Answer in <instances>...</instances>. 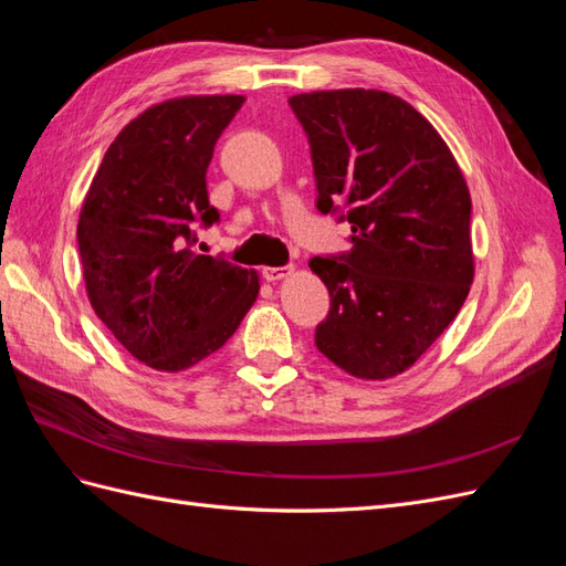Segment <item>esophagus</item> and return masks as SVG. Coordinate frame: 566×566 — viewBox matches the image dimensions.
<instances>
[{
	"mask_svg": "<svg viewBox=\"0 0 566 566\" xmlns=\"http://www.w3.org/2000/svg\"><path fill=\"white\" fill-rule=\"evenodd\" d=\"M290 271H293V266H264V269H262V276H264L269 283H276V281L290 276Z\"/></svg>",
	"mask_w": 566,
	"mask_h": 566,
	"instance_id": "1",
	"label": "esophagus"
}]
</instances>
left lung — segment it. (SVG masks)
Listing matches in <instances>:
<instances>
[{
	"mask_svg": "<svg viewBox=\"0 0 566 566\" xmlns=\"http://www.w3.org/2000/svg\"><path fill=\"white\" fill-rule=\"evenodd\" d=\"M312 146L316 208L352 224V250L314 256L331 293L316 347L345 373L387 380L449 328L474 279L472 200L447 142L403 98L328 90L287 98Z\"/></svg>",
	"mask_w": 566,
	"mask_h": 566,
	"instance_id": "1",
	"label": "left lung"
}]
</instances>
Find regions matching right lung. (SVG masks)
<instances>
[{"label":"right lung","instance_id":"1","mask_svg":"<svg viewBox=\"0 0 566 566\" xmlns=\"http://www.w3.org/2000/svg\"><path fill=\"white\" fill-rule=\"evenodd\" d=\"M243 96H179L115 136L84 196L77 248L96 316L142 364L179 373L214 354L260 295V273L196 254L214 144Z\"/></svg>","mask_w":566,"mask_h":566}]
</instances>
